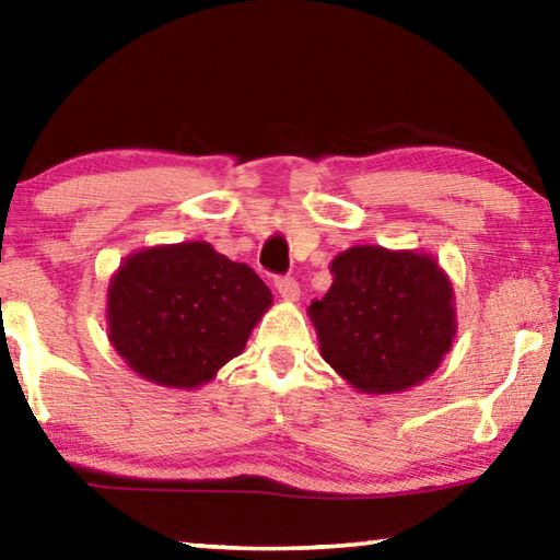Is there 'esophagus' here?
Returning <instances> with one entry per match:
<instances>
[{"instance_id": "34e87169", "label": "esophagus", "mask_w": 560, "mask_h": 560, "mask_svg": "<svg viewBox=\"0 0 560 560\" xmlns=\"http://www.w3.org/2000/svg\"><path fill=\"white\" fill-rule=\"evenodd\" d=\"M277 289H279V293L287 301H296L299 299V293H301V289H299V281L293 279V277H277Z\"/></svg>"}]
</instances>
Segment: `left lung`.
<instances>
[{"instance_id":"left-lung-1","label":"left lung","mask_w":560,"mask_h":560,"mask_svg":"<svg viewBox=\"0 0 560 560\" xmlns=\"http://www.w3.org/2000/svg\"><path fill=\"white\" fill-rule=\"evenodd\" d=\"M330 271L334 287L308 308L326 363L373 395L432 375L454 338L452 287L434 259L353 246Z\"/></svg>"}]
</instances>
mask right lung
Returning a JSON list of instances; mask_svg holds the SVG:
<instances>
[{"label":"right lung","instance_id":"add662e5","mask_svg":"<svg viewBox=\"0 0 560 560\" xmlns=\"http://www.w3.org/2000/svg\"><path fill=\"white\" fill-rule=\"evenodd\" d=\"M269 306L257 271L210 244L155 246L128 257L110 281V343L148 381L197 387L242 353Z\"/></svg>","mask_w":560,"mask_h":560}]
</instances>
